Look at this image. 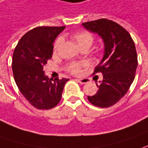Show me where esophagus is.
Wrapping results in <instances>:
<instances>
[{
    "label": "esophagus",
    "instance_id": "1",
    "mask_svg": "<svg viewBox=\"0 0 148 148\" xmlns=\"http://www.w3.org/2000/svg\"><path fill=\"white\" fill-rule=\"evenodd\" d=\"M77 81H78L80 84H85V83H87V82H89V80L87 79V78H78Z\"/></svg>",
    "mask_w": 148,
    "mask_h": 148
}]
</instances>
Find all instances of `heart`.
Masks as SVG:
<instances>
[{
  "mask_svg": "<svg viewBox=\"0 0 148 148\" xmlns=\"http://www.w3.org/2000/svg\"><path fill=\"white\" fill-rule=\"evenodd\" d=\"M74 40L76 41L77 45L78 47H81L82 45H89L91 47V45L93 43V36H91L90 33L86 32H78V33H75L74 36ZM62 40L61 38H58L54 45V49H57L59 48V46L61 45ZM80 66L81 64H78V63H74V64H71L69 67V70L70 72H72L73 74H78L79 71H80Z\"/></svg>",
  "mask_w": 148,
  "mask_h": 148,
  "instance_id": "b5f03b06",
  "label": "heart"
}]
</instances>
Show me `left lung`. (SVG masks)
<instances>
[{"label": "left lung", "instance_id": "1", "mask_svg": "<svg viewBox=\"0 0 148 148\" xmlns=\"http://www.w3.org/2000/svg\"><path fill=\"white\" fill-rule=\"evenodd\" d=\"M82 25L103 42V57L95 70L103 74V79L96 83V94L87 99L95 106L108 108L126 94L134 79L138 66L135 45L128 32L111 20L102 18Z\"/></svg>", "mask_w": 148, "mask_h": 148}]
</instances>
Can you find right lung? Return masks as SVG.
I'll use <instances>...</instances> for the list:
<instances>
[{
  "label": "right lung",
  "instance_id": "right-lung-1",
  "mask_svg": "<svg viewBox=\"0 0 148 148\" xmlns=\"http://www.w3.org/2000/svg\"><path fill=\"white\" fill-rule=\"evenodd\" d=\"M66 27H39L29 31L18 43L13 55L12 70L20 92L39 109L54 108L61 99L70 79H49L44 67L52 58L53 43Z\"/></svg>",
  "mask_w": 148,
  "mask_h": 148
}]
</instances>
